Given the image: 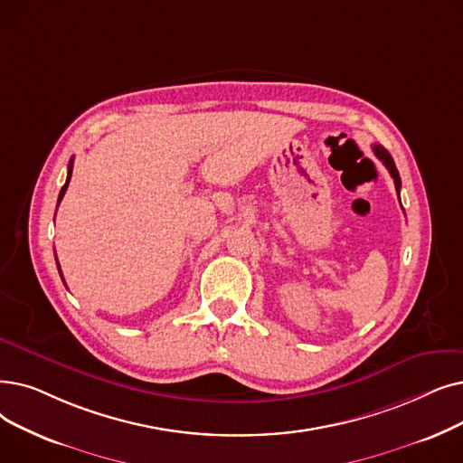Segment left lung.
Instances as JSON below:
<instances>
[{
	"label": "left lung",
	"mask_w": 463,
	"mask_h": 463,
	"mask_svg": "<svg viewBox=\"0 0 463 463\" xmlns=\"http://www.w3.org/2000/svg\"><path fill=\"white\" fill-rule=\"evenodd\" d=\"M373 151H374V155L378 156V160H382V165H384V166L388 168L390 175L393 177L395 191H397V194H399V189H401V177H399V172H397V168H395V163H393L392 155H390V153H388L384 147L378 146V144H374V146H373Z\"/></svg>",
	"instance_id": "left-lung-1"
}]
</instances>
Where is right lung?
Returning <instances> with one entry per match:
<instances>
[{
    "instance_id": "add662e5",
    "label": "right lung",
    "mask_w": 463,
    "mask_h": 463,
    "mask_svg": "<svg viewBox=\"0 0 463 463\" xmlns=\"http://www.w3.org/2000/svg\"><path fill=\"white\" fill-rule=\"evenodd\" d=\"M71 168H73V160H70V166H68V179H66L64 187L60 189V194H58V204H60V200L64 198V194H66V189H68V185H70V179H71ZM58 270H60V267H58Z\"/></svg>"
}]
</instances>
